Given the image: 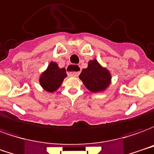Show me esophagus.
Returning <instances> with one entry per match:
<instances>
[{"mask_svg": "<svg viewBox=\"0 0 154 154\" xmlns=\"http://www.w3.org/2000/svg\"><path fill=\"white\" fill-rule=\"evenodd\" d=\"M76 70V72L74 70ZM68 70H69V75L70 76H78L80 73V70H79V67L77 66V65H70L68 66Z\"/></svg>", "mask_w": 154, "mask_h": 154, "instance_id": "34e87169", "label": "esophagus"}]
</instances>
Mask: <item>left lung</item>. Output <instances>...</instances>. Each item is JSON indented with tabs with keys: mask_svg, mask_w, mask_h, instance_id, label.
<instances>
[{
	"mask_svg": "<svg viewBox=\"0 0 154 154\" xmlns=\"http://www.w3.org/2000/svg\"><path fill=\"white\" fill-rule=\"evenodd\" d=\"M79 79L87 89L95 93L106 89L110 84L111 76L106 69L101 67L96 60H94L89 62L88 68L83 69Z\"/></svg>",
	"mask_w": 154,
	"mask_h": 154,
	"instance_id": "left-lung-1",
	"label": "left lung"
}]
</instances>
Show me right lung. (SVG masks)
Wrapping results in <instances>:
<instances>
[{"mask_svg": "<svg viewBox=\"0 0 154 154\" xmlns=\"http://www.w3.org/2000/svg\"><path fill=\"white\" fill-rule=\"evenodd\" d=\"M66 76L65 69H60L56 63L51 62L47 69L40 76V83L46 91L53 92L61 85Z\"/></svg>", "mask_w": 154, "mask_h": 154, "instance_id": "1", "label": "right lung"}]
</instances>
